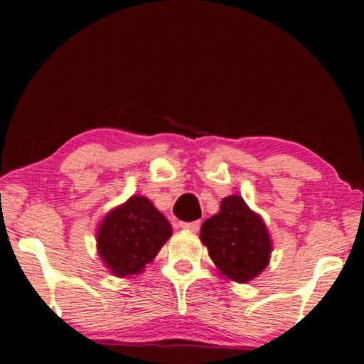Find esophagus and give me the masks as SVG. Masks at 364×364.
I'll list each match as a JSON object with an SVG mask.
<instances>
[{"instance_id":"esophagus-1","label":"esophagus","mask_w":364,"mask_h":364,"mask_svg":"<svg viewBox=\"0 0 364 364\" xmlns=\"http://www.w3.org/2000/svg\"><path fill=\"white\" fill-rule=\"evenodd\" d=\"M182 228H186V230H191V232H197L198 228H200V220H193V222H181L178 223Z\"/></svg>"}]
</instances>
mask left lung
<instances>
[{"label": "left lung", "instance_id": "1", "mask_svg": "<svg viewBox=\"0 0 364 364\" xmlns=\"http://www.w3.org/2000/svg\"><path fill=\"white\" fill-rule=\"evenodd\" d=\"M200 240L218 270L238 283L265 270L272 253L265 223L238 196L223 198L220 212L202 223Z\"/></svg>", "mask_w": 364, "mask_h": 364}]
</instances>
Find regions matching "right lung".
I'll use <instances>...</instances> for the list:
<instances>
[{
  "label": "right lung",
  "instance_id": "add662e5",
  "mask_svg": "<svg viewBox=\"0 0 364 364\" xmlns=\"http://www.w3.org/2000/svg\"><path fill=\"white\" fill-rule=\"evenodd\" d=\"M171 235L167 218L146 197L134 196L102 220L99 255L114 275L131 277L152 262Z\"/></svg>",
  "mask_w": 364,
  "mask_h": 364
}]
</instances>
